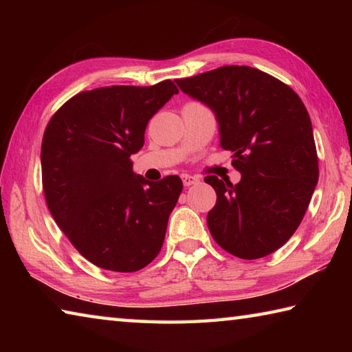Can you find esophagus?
Returning a JSON list of instances; mask_svg holds the SVG:
<instances>
[{
  "label": "esophagus",
  "mask_w": 352,
  "mask_h": 352,
  "mask_svg": "<svg viewBox=\"0 0 352 352\" xmlns=\"http://www.w3.org/2000/svg\"><path fill=\"white\" fill-rule=\"evenodd\" d=\"M182 180H183V184H184V186H192V184L199 183V178H197V177L189 175V174H184V175H182Z\"/></svg>",
  "instance_id": "34e87169"
}]
</instances>
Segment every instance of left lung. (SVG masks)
<instances>
[{
    "label": "left lung",
    "instance_id": "left-lung-1",
    "mask_svg": "<svg viewBox=\"0 0 352 352\" xmlns=\"http://www.w3.org/2000/svg\"><path fill=\"white\" fill-rule=\"evenodd\" d=\"M216 116L220 147L233 152L241 182L205 178L217 194L210 233L241 259H259L290 239L318 183L312 122L281 80L250 67H222L175 80Z\"/></svg>",
    "mask_w": 352,
    "mask_h": 352
}]
</instances>
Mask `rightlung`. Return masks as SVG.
<instances>
[{
  "mask_svg": "<svg viewBox=\"0 0 352 352\" xmlns=\"http://www.w3.org/2000/svg\"><path fill=\"white\" fill-rule=\"evenodd\" d=\"M170 80L115 85L71 98L41 142L46 204L69 242L100 269L136 272L157 258L180 177L151 183L132 170L148 119L177 94Z\"/></svg>",
  "mask_w": 352,
  "mask_h": 352,
  "instance_id": "1",
  "label": "right lung"
}]
</instances>
